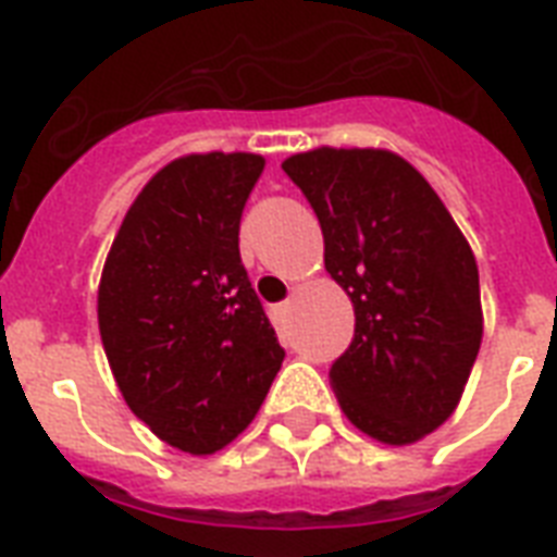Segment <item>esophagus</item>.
Wrapping results in <instances>:
<instances>
[{"label":"esophagus","instance_id":"34e87169","mask_svg":"<svg viewBox=\"0 0 557 557\" xmlns=\"http://www.w3.org/2000/svg\"><path fill=\"white\" fill-rule=\"evenodd\" d=\"M288 312H292V304H280L271 309V318H274V323H286Z\"/></svg>","mask_w":557,"mask_h":557}]
</instances>
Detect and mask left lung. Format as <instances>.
Here are the masks:
<instances>
[{
    "label": "left lung",
    "mask_w": 557,
    "mask_h": 557,
    "mask_svg": "<svg viewBox=\"0 0 557 557\" xmlns=\"http://www.w3.org/2000/svg\"><path fill=\"white\" fill-rule=\"evenodd\" d=\"M283 170L312 201L323 265L356 312V338L330 370L341 410L370 440L413 445L457 410L483 344L474 251L396 152L318 147Z\"/></svg>",
    "instance_id": "left-lung-1"
}]
</instances>
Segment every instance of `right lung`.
<instances>
[{
  "mask_svg": "<svg viewBox=\"0 0 557 557\" xmlns=\"http://www.w3.org/2000/svg\"><path fill=\"white\" fill-rule=\"evenodd\" d=\"M265 159L190 152L144 185L98 286L121 396L161 442L208 457L253 422L283 347L239 260V216Z\"/></svg>",
  "mask_w": 557,
  "mask_h": 557,
  "instance_id": "1",
  "label": "right lung"
}]
</instances>
